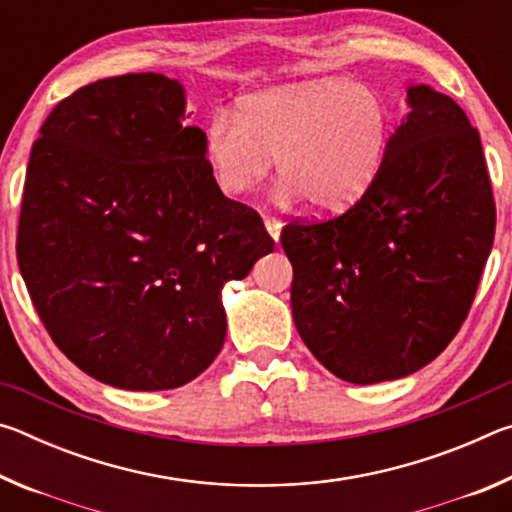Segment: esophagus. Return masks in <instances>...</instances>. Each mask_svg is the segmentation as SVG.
<instances>
[{"label": "esophagus", "instance_id": "34e87169", "mask_svg": "<svg viewBox=\"0 0 512 512\" xmlns=\"http://www.w3.org/2000/svg\"><path fill=\"white\" fill-rule=\"evenodd\" d=\"M264 225H266V230H268V235H271V239L275 241H280V235H282V221H277V219H273V216H266L264 219Z\"/></svg>", "mask_w": 512, "mask_h": 512}]
</instances>
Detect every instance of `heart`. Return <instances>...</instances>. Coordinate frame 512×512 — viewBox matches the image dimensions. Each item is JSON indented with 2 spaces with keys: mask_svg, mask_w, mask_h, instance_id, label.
<instances>
[{
  "mask_svg": "<svg viewBox=\"0 0 512 512\" xmlns=\"http://www.w3.org/2000/svg\"><path fill=\"white\" fill-rule=\"evenodd\" d=\"M393 117L366 85L316 79L241 99L205 128V162L225 196L266 180L277 160V201L307 198L318 212H343L375 183L391 146Z\"/></svg>",
  "mask_w": 512,
  "mask_h": 512,
  "instance_id": "heart-1",
  "label": "heart"
}]
</instances>
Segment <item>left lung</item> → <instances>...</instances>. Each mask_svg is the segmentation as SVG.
Listing matches in <instances>:
<instances>
[{
  "label": "left lung",
  "mask_w": 512,
  "mask_h": 512,
  "mask_svg": "<svg viewBox=\"0 0 512 512\" xmlns=\"http://www.w3.org/2000/svg\"><path fill=\"white\" fill-rule=\"evenodd\" d=\"M384 167L348 212L284 225L293 323L350 384L400 379L461 329L495 239L481 137L458 103L406 88Z\"/></svg>",
  "instance_id": "obj_1"
}]
</instances>
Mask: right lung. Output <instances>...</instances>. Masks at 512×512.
Segmentation results:
<instances>
[{
    "instance_id": "right-lung-1",
    "label": "right lung",
    "mask_w": 512,
    "mask_h": 512,
    "mask_svg": "<svg viewBox=\"0 0 512 512\" xmlns=\"http://www.w3.org/2000/svg\"><path fill=\"white\" fill-rule=\"evenodd\" d=\"M185 88L162 74L85 85L49 112L24 183L17 264L60 352L124 391H169L221 352V289L275 241L225 198Z\"/></svg>"
}]
</instances>
